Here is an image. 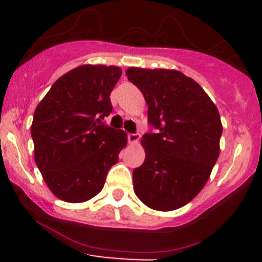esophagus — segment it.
Returning <instances> with one entry per match:
<instances>
[{
  "label": "esophagus",
  "mask_w": 262,
  "mask_h": 262,
  "mask_svg": "<svg viewBox=\"0 0 262 262\" xmlns=\"http://www.w3.org/2000/svg\"><path fill=\"white\" fill-rule=\"evenodd\" d=\"M127 139H128L129 143H138L139 139H140V134H128V135H127Z\"/></svg>",
  "instance_id": "esophagus-1"
}]
</instances>
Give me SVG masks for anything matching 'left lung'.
Wrapping results in <instances>:
<instances>
[{
  "instance_id": "8db88e82",
  "label": "left lung",
  "mask_w": 262,
  "mask_h": 262,
  "mask_svg": "<svg viewBox=\"0 0 262 262\" xmlns=\"http://www.w3.org/2000/svg\"><path fill=\"white\" fill-rule=\"evenodd\" d=\"M126 75L144 96L155 129L143 135L145 160L133 170L134 191L154 210L180 209L202 190L219 157V111L181 72L128 68Z\"/></svg>"
}]
</instances>
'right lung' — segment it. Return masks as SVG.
Here are the masks:
<instances>
[{
	"label": "right lung",
	"mask_w": 262,
	"mask_h": 262,
	"mask_svg": "<svg viewBox=\"0 0 262 262\" xmlns=\"http://www.w3.org/2000/svg\"><path fill=\"white\" fill-rule=\"evenodd\" d=\"M122 69L81 66L51 86L34 113L31 136L35 163L57 198L89 201L102 190L110 168L127 144L122 129L103 124Z\"/></svg>",
	"instance_id": "1"
}]
</instances>
